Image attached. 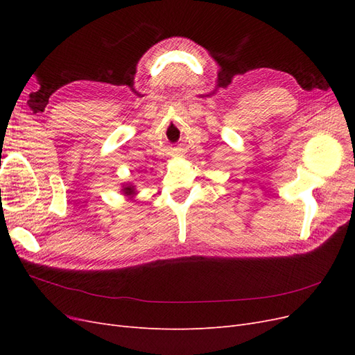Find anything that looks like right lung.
Instances as JSON below:
<instances>
[{
    "label": "right lung",
    "instance_id": "right-lung-1",
    "mask_svg": "<svg viewBox=\"0 0 355 355\" xmlns=\"http://www.w3.org/2000/svg\"><path fill=\"white\" fill-rule=\"evenodd\" d=\"M123 196L128 197V198H133L136 196V187L133 184H124L121 188Z\"/></svg>",
    "mask_w": 355,
    "mask_h": 355
}]
</instances>
